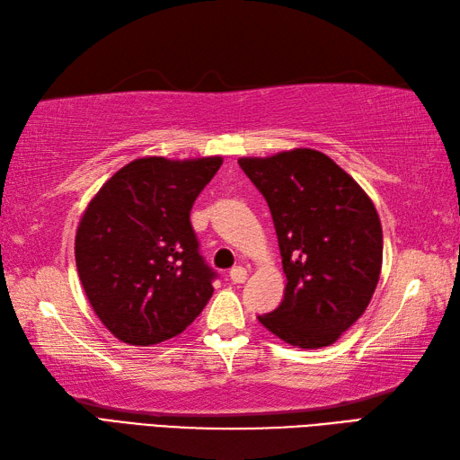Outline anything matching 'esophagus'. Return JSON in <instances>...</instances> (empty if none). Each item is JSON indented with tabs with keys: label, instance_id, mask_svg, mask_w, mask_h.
<instances>
[{
	"label": "esophagus",
	"instance_id": "esophagus-1",
	"mask_svg": "<svg viewBox=\"0 0 460 460\" xmlns=\"http://www.w3.org/2000/svg\"><path fill=\"white\" fill-rule=\"evenodd\" d=\"M230 279L234 281V283H243L248 279V271H246V268H242V265H236V268H232L230 270Z\"/></svg>",
	"mask_w": 460,
	"mask_h": 460
}]
</instances>
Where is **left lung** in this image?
<instances>
[{
	"instance_id": "obj_1",
	"label": "left lung",
	"mask_w": 460,
	"mask_h": 460,
	"mask_svg": "<svg viewBox=\"0 0 460 460\" xmlns=\"http://www.w3.org/2000/svg\"><path fill=\"white\" fill-rule=\"evenodd\" d=\"M238 165L268 202L288 278L278 309L258 319L281 341L321 349L368 307L382 270L372 200L324 153L293 149Z\"/></svg>"
}]
</instances>
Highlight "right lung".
<instances>
[{
    "mask_svg": "<svg viewBox=\"0 0 460 460\" xmlns=\"http://www.w3.org/2000/svg\"><path fill=\"white\" fill-rule=\"evenodd\" d=\"M220 157L128 163L92 199L76 232V268L92 309L128 344L182 332L218 278L202 258L190 208Z\"/></svg>",
    "mask_w": 460,
    "mask_h": 460,
    "instance_id": "obj_1",
    "label": "right lung"
}]
</instances>
